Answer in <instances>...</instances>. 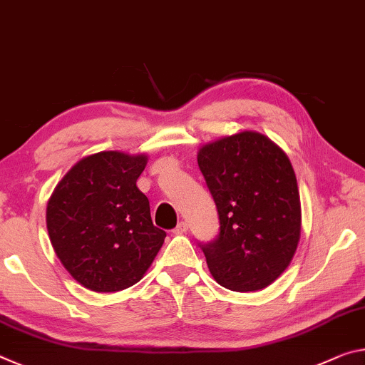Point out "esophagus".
Segmentation results:
<instances>
[{"instance_id":"obj_1","label":"esophagus","mask_w":365,"mask_h":365,"mask_svg":"<svg viewBox=\"0 0 365 365\" xmlns=\"http://www.w3.org/2000/svg\"><path fill=\"white\" fill-rule=\"evenodd\" d=\"M173 232H175V235H184V232H187V223L186 222H179Z\"/></svg>"}]
</instances>
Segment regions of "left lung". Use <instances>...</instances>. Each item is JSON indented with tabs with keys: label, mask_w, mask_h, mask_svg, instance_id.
Listing matches in <instances>:
<instances>
[{
	"label": "left lung",
	"mask_w": 365,
	"mask_h": 365,
	"mask_svg": "<svg viewBox=\"0 0 365 365\" xmlns=\"http://www.w3.org/2000/svg\"><path fill=\"white\" fill-rule=\"evenodd\" d=\"M197 161L220 220L218 236L199 242L212 277L237 292L267 288L288 268L301 236L289 158L268 137L244 130L207 143Z\"/></svg>",
	"instance_id": "1"
}]
</instances>
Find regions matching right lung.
<instances>
[{
	"label": "right lung",
	"mask_w": 365,
	"mask_h": 365,
	"mask_svg": "<svg viewBox=\"0 0 365 365\" xmlns=\"http://www.w3.org/2000/svg\"><path fill=\"white\" fill-rule=\"evenodd\" d=\"M145 165V155H91L66 173L48 200L53 249L87 289L135 284L163 246L166 232L153 226L148 199L135 186Z\"/></svg>",
	"instance_id": "obj_1"
}]
</instances>
